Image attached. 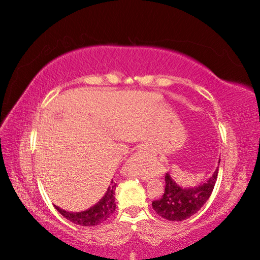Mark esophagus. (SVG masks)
<instances>
[{
  "label": "esophagus",
  "instance_id": "34e87169",
  "mask_svg": "<svg viewBox=\"0 0 260 260\" xmlns=\"http://www.w3.org/2000/svg\"><path fill=\"white\" fill-rule=\"evenodd\" d=\"M141 158H143V155H142V153H136V154H134L133 155V157H132V161H139V159H141ZM133 176H136V178H141V179H145V178H143V176H140L139 174H133Z\"/></svg>",
  "mask_w": 260,
  "mask_h": 260
}]
</instances>
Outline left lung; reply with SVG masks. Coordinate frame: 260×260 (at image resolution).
Segmentation results:
<instances>
[{
    "label": "left lung",
    "instance_id": "1",
    "mask_svg": "<svg viewBox=\"0 0 260 260\" xmlns=\"http://www.w3.org/2000/svg\"><path fill=\"white\" fill-rule=\"evenodd\" d=\"M218 171L219 168H217L206 183L193 187L180 186L167 173L165 191L161 198L152 202L153 209L158 215L170 221H182L190 218L203 207L211 196L218 178Z\"/></svg>",
    "mask_w": 260,
    "mask_h": 260
}]
</instances>
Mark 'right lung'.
Returning <instances> with one entry per match:
<instances>
[{"label":"right lung","instance_id":"add662e5","mask_svg":"<svg viewBox=\"0 0 260 260\" xmlns=\"http://www.w3.org/2000/svg\"><path fill=\"white\" fill-rule=\"evenodd\" d=\"M110 186L105 193V196L99 200L95 206L85 210L81 212H69L66 210L60 209L59 207L54 206L58 211L61 213L66 219L70 220L71 222L76 224L84 225V227H93V225L101 224L112 215L116 209V202H115V190H116V183L115 182H110Z\"/></svg>","mask_w":260,"mask_h":260}]
</instances>
